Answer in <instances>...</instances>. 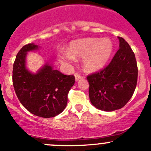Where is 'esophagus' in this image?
<instances>
[{
	"label": "esophagus",
	"mask_w": 151,
	"mask_h": 151,
	"mask_svg": "<svg viewBox=\"0 0 151 151\" xmlns=\"http://www.w3.org/2000/svg\"><path fill=\"white\" fill-rule=\"evenodd\" d=\"M81 78H82V76H81V74H79V73H75V78H76V81H78V80L81 79Z\"/></svg>",
	"instance_id": "34e87169"
}]
</instances>
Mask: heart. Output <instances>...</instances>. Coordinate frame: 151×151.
<instances>
[{"label":"heart","instance_id":"heart-1","mask_svg":"<svg viewBox=\"0 0 151 151\" xmlns=\"http://www.w3.org/2000/svg\"><path fill=\"white\" fill-rule=\"evenodd\" d=\"M113 52V44L108 38H88L73 41L67 52H61L58 59L69 64L74 58H83L86 70L94 72L104 67Z\"/></svg>","mask_w":151,"mask_h":151}]
</instances>
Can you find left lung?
Listing matches in <instances>:
<instances>
[{
	"label": "left lung",
	"instance_id": "obj_1",
	"mask_svg": "<svg viewBox=\"0 0 151 151\" xmlns=\"http://www.w3.org/2000/svg\"><path fill=\"white\" fill-rule=\"evenodd\" d=\"M119 49L110 64L87 76L92 104L101 110L121 109L131 99L136 89L138 67L134 52L122 37Z\"/></svg>",
	"mask_w": 151,
	"mask_h": 151
}]
</instances>
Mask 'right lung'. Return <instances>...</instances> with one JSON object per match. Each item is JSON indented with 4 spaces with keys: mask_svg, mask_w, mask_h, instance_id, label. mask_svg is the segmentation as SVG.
<instances>
[{
    "mask_svg": "<svg viewBox=\"0 0 151 151\" xmlns=\"http://www.w3.org/2000/svg\"><path fill=\"white\" fill-rule=\"evenodd\" d=\"M38 48L29 44L17 54L12 70L14 89L20 102L29 112L39 117H54L65 109L75 76L64 75L49 64L36 74L29 73L25 67L26 55L27 52Z\"/></svg>",
    "mask_w": 151,
    "mask_h": 151,
    "instance_id": "obj_1",
    "label": "right lung"
}]
</instances>
